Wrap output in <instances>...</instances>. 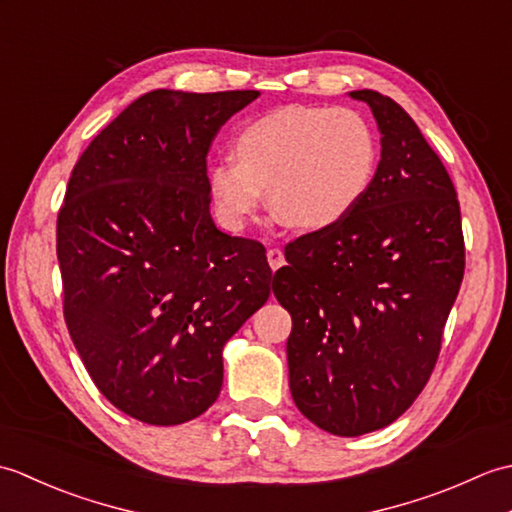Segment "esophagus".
Wrapping results in <instances>:
<instances>
[{
	"instance_id": "obj_1",
	"label": "esophagus",
	"mask_w": 512,
	"mask_h": 512,
	"mask_svg": "<svg viewBox=\"0 0 512 512\" xmlns=\"http://www.w3.org/2000/svg\"><path fill=\"white\" fill-rule=\"evenodd\" d=\"M266 257H268V264H270V268H273V270L281 268V266H284V262H286L284 250H281V248H268Z\"/></svg>"
}]
</instances>
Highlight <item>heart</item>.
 <instances>
[{
	"mask_svg": "<svg viewBox=\"0 0 512 512\" xmlns=\"http://www.w3.org/2000/svg\"><path fill=\"white\" fill-rule=\"evenodd\" d=\"M233 149L209 167L217 217L233 231L257 215L264 191L284 226L332 228L365 198L378 165L374 127L347 107H279L239 129Z\"/></svg>",
	"mask_w": 512,
	"mask_h": 512,
	"instance_id": "heart-1",
	"label": "heart"
}]
</instances>
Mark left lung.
<instances>
[{
  "mask_svg": "<svg viewBox=\"0 0 512 512\" xmlns=\"http://www.w3.org/2000/svg\"><path fill=\"white\" fill-rule=\"evenodd\" d=\"M380 162L356 209L286 246L273 292L292 317L290 394L319 429H383L420 396L464 277L460 202L413 118L374 90Z\"/></svg>",
  "mask_w": 512,
  "mask_h": 512,
  "instance_id": "obj_1",
  "label": "left lung"
}]
</instances>
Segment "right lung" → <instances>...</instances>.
<instances>
[{
    "mask_svg": "<svg viewBox=\"0 0 512 512\" xmlns=\"http://www.w3.org/2000/svg\"><path fill=\"white\" fill-rule=\"evenodd\" d=\"M257 90H154L72 169L57 217L63 317L101 394L171 427L220 396L226 341L270 295L264 246L211 217L206 154Z\"/></svg>",
    "mask_w": 512,
    "mask_h": 512,
    "instance_id": "obj_1",
    "label": "right lung"
}]
</instances>
